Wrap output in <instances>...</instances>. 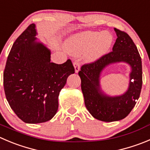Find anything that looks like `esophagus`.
Instances as JSON below:
<instances>
[{
  "label": "esophagus",
  "mask_w": 150,
  "mask_h": 150,
  "mask_svg": "<svg viewBox=\"0 0 150 150\" xmlns=\"http://www.w3.org/2000/svg\"><path fill=\"white\" fill-rule=\"evenodd\" d=\"M74 68H75V72H79V71L80 70V64H79L77 61H75V62H74Z\"/></svg>",
  "instance_id": "obj_1"
}]
</instances>
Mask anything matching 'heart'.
Here are the masks:
<instances>
[{"instance_id":"1","label":"heart","mask_w":150,"mask_h":150,"mask_svg":"<svg viewBox=\"0 0 150 150\" xmlns=\"http://www.w3.org/2000/svg\"><path fill=\"white\" fill-rule=\"evenodd\" d=\"M113 42V37L108 31H88L70 38L66 48L73 54L87 52L91 60L96 59L108 53Z\"/></svg>"}]
</instances>
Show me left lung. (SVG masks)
<instances>
[{"label": "left lung", "instance_id": "left-lung-1", "mask_svg": "<svg viewBox=\"0 0 150 150\" xmlns=\"http://www.w3.org/2000/svg\"><path fill=\"white\" fill-rule=\"evenodd\" d=\"M117 39L112 51L97 60L81 67L79 75L85 105L90 113L98 120L111 122L125 119L135 107L142 87V58L130 37L114 28ZM116 62H125L131 67L128 91L124 94L110 97L101 91L100 75L104 68Z\"/></svg>", "mask_w": 150, "mask_h": 150}]
</instances>
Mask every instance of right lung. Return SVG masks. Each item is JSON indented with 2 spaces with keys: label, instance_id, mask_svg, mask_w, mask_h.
I'll return each mask as SVG.
<instances>
[{
  "label": "right lung",
  "instance_id": "right-lung-1",
  "mask_svg": "<svg viewBox=\"0 0 150 150\" xmlns=\"http://www.w3.org/2000/svg\"><path fill=\"white\" fill-rule=\"evenodd\" d=\"M31 24L17 38L4 72L6 98L19 119L28 124L48 122L58 110V96L67 79L75 73L71 59L51 62V51L37 41Z\"/></svg>",
  "mask_w": 150,
  "mask_h": 150
}]
</instances>
